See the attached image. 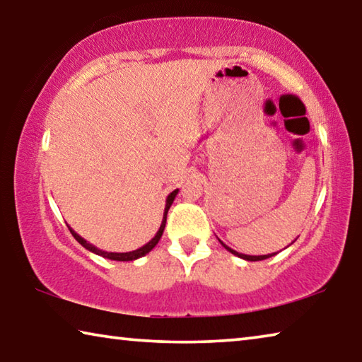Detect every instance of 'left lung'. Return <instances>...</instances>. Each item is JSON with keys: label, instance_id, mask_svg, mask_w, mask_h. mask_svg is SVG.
<instances>
[{"label": "left lung", "instance_id": "left-lung-1", "mask_svg": "<svg viewBox=\"0 0 362 362\" xmlns=\"http://www.w3.org/2000/svg\"><path fill=\"white\" fill-rule=\"evenodd\" d=\"M220 241V240H218ZM293 243V241H292ZM291 243V244H292ZM220 244H222V246L228 250V252H231V254H235L236 257H240V259H244V260H249V262H257V260H265V259H269V257H273V255H276L278 252H274V254H268V255H246V254H240V252H236V250H233L231 247H228L226 246V244H223L222 241H220Z\"/></svg>", "mask_w": 362, "mask_h": 362}]
</instances>
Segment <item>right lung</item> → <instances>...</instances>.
<instances>
[{
  "mask_svg": "<svg viewBox=\"0 0 362 362\" xmlns=\"http://www.w3.org/2000/svg\"><path fill=\"white\" fill-rule=\"evenodd\" d=\"M177 193H179V189H174V192L169 193V196H168L166 207H164V214H163V222H161V226H159V230L156 231V235L153 236L151 240L145 244V246L139 247V249H136V250H132V252H107V250H102V249H99V247H95L94 244H90V243L86 241L84 238L79 236L75 230L70 228V231H71V235L75 236V240H76L79 244H81L83 247H86L88 250H90V252H94V254H97V255L105 257V259H108V260H116V262H132V260H137V259H140V257H144V255L148 254L150 250L156 246L158 241L161 240L163 231H164V226H166L168 211H169V207L173 206Z\"/></svg>",
  "mask_w": 362,
  "mask_h": 362,
  "instance_id": "1",
  "label": "right lung"
}]
</instances>
